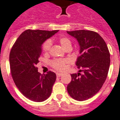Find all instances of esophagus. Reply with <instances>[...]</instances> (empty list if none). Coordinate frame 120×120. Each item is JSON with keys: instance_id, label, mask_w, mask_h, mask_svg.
<instances>
[{"instance_id": "esophagus-1", "label": "esophagus", "mask_w": 120, "mask_h": 120, "mask_svg": "<svg viewBox=\"0 0 120 120\" xmlns=\"http://www.w3.org/2000/svg\"><path fill=\"white\" fill-rule=\"evenodd\" d=\"M56 75L57 77H61V76L63 75V73H56Z\"/></svg>"}]
</instances>
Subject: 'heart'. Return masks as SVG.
<instances>
[{
  "instance_id": "heart-1",
  "label": "heart",
  "mask_w": 120,
  "mask_h": 120,
  "mask_svg": "<svg viewBox=\"0 0 120 120\" xmlns=\"http://www.w3.org/2000/svg\"><path fill=\"white\" fill-rule=\"evenodd\" d=\"M59 42L61 43V46L63 47L64 49H66L68 47H71V42L68 38L61 37L59 39ZM52 44V42L51 40L49 39L45 41L43 45V50L45 52H49L50 50ZM68 62L69 61L68 59H57L52 61L51 64L52 67L56 70L60 71H63L66 69V64L68 63Z\"/></svg>"
}]
</instances>
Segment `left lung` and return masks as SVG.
<instances>
[{
    "mask_svg": "<svg viewBox=\"0 0 120 120\" xmlns=\"http://www.w3.org/2000/svg\"><path fill=\"white\" fill-rule=\"evenodd\" d=\"M75 38L80 47V56L75 64L80 73L71 74V80L67 86L73 99L84 101L99 91L106 80L110 66V54L105 42L97 32L91 30L67 31Z\"/></svg>",
    "mask_w": 120,
    "mask_h": 120,
    "instance_id": "left-lung-1",
    "label": "left lung"
}]
</instances>
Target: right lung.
Returning <instances> with one entry per match:
<instances>
[{
	"instance_id": "right-lung-1",
	"label": "right lung",
	"mask_w": 120,
	"mask_h": 120,
	"mask_svg": "<svg viewBox=\"0 0 120 120\" xmlns=\"http://www.w3.org/2000/svg\"><path fill=\"white\" fill-rule=\"evenodd\" d=\"M59 30H28L15 43L9 54L11 75L21 93L30 100L43 102L50 96L56 80V73L38 72L36 65L42 52V45Z\"/></svg>"
}]
</instances>
